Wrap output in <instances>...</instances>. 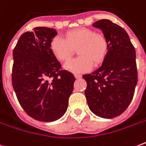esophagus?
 <instances>
[{
	"label": "esophagus",
	"mask_w": 146,
	"mask_h": 146,
	"mask_svg": "<svg viewBox=\"0 0 146 146\" xmlns=\"http://www.w3.org/2000/svg\"><path fill=\"white\" fill-rule=\"evenodd\" d=\"M74 76H75L76 79H80V78L82 77V75H80V74H78V73H75V74H74Z\"/></svg>",
	"instance_id": "1"
}]
</instances>
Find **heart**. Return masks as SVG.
Instances as JSON below:
<instances>
[{
  "label": "heart",
  "instance_id": "heart-1",
  "mask_svg": "<svg viewBox=\"0 0 146 146\" xmlns=\"http://www.w3.org/2000/svg\"><path fill=\"white\" fill-rule=\"evenodd\" d=\"M66 39L56 36L51 40L50 50L60 61L68 60L78 49L80 57L64 64V68L73 73L86 72L96 65L102 64L106 57L108 48V41L103 34L96 33L89 28H77L69 31Z\"/></svg>",
  "mask_w": 146,
  "mask_h": 146
}]
</instances>
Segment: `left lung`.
<instances>
[{"label":"left lung","mask_w":146,"mask_h":146,"mask_svg":"<svg viewBox=\"0 0 146 146\" xmlns=\"http://www.w3.org/2000/svg\"><path fill=\"white\" fill-rule=\"evenodd\" d=\"M94 27L102 29L108 48L102 66L82 78L89 109L102 118L123 113L132 102L138 80L136 50L127 32L109 19H100Z\"/></svg>","instance_id":"8db88e82"}]
</instances>
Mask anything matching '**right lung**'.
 I'll return each mask as SVG.
<instances>
[{
    "label": "right lung",
    "mask_w": 146,
    "mask_h": 146,
    "mask_svg": "<svg viewBox=\"0 0 146 146\" xmlns=\"http://www.w3.org/2000/svg\"><path fill=\"white\" fill-rule=\"evenodd\" d=\"M33 30L20 36L13 51V87L29 117L51 122L66 112L75 77L62 69L50 50L57 31L47 27Z\"/></svg>",
    "instance_id": "obj_1"
}]
</instances>
